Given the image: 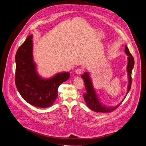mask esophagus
<instances>
[{
	"mask_svg": "<svg viewBox=\"0 0 146 146\" xmlns=\"http://www.w3.org/2000/svg\"><path fill=\"white\" fill-rule=\"evenodd\" d=\"M75 72H76V73L77 74H81V73H82V70L81 69H78L76 70Z\"/></svg>",
	"mask_w": 146,
	"mask_h": 146,
	"instance_id": "1",
	"label": "esophagus"
}]
</instances>
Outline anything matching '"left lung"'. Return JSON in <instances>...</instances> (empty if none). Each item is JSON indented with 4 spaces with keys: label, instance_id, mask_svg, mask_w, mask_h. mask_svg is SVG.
<instances>
[{
    "label": "left lung",
    "instance_id": "1",
    "mask_svg": "<svg viewBox=\"0 0 146 146\" xmlns=\"http://www.w3.org/2000/svg\"><path fill=\"white\" fill-rule=\"evenodd\" d=\"M125 52L128 55V65H127V71H128V79H129V84L128 86V91L127 94L129 92V91L131 90V85H132V71L133 69V68L134 66V58L131 52H129L128 48L127 46H125ZM82 78H83L84 81V84L86 87V93H85L83 95L84 96V99L86 102V103L87 106L90 108L91 110L97 113H110L115 110L119 106H117L115 108H106V106H103L100 105L99 103L97 96L96 95V94L95 92V91L94 90L91 80L90 78L89 74L88 73L86 72L83 75H81ZM127 96V95L125 96ZM124 98V99H125ZM123 99V100H124Z\"/></svg>",
    "mask_w": 146,
    "mask_h": 146
}]
</instances>
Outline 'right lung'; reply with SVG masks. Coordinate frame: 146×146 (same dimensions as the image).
Returning a JSON list of instances; mask_svg holds the SVG:
<instances>
[{"label": "right lung", "mask_w": 146, "mask_h": 146, "mask_svg": "<svg viewBox=\"0 0 146 146\" xmlns=\"http://www.w3.org/2000/svg\"><path fill=\"white\" fill-rule=\"evenodd\" d=\"M32 35L29 36L15 54L16 87L23 98L30 105L46 108L52 106L58 96V88L69 78L70 73L57 74L43 79L36 72L32 57Z\"/></svg>", "instance_id": "1"}]
</instances>
